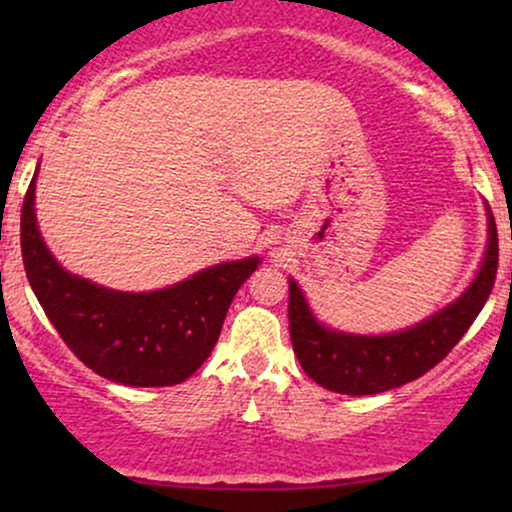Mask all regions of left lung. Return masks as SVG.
<instances>
[{
  "label": "left lung",
  "instance_id": "obj_1",
  "mask_svg": "<svg viewBox=\"0 0 512 512\" xmlns=\"http://www.w3.org/2000/svg\"><path fill=\"white\" fill-rule=\"evenodd\" d=\"M489 243L472 284L455 301L390 334H354L334 330L317 320L301 286L289 279L291 344L308 378L339 395H378L421 378L443 361L472 327L489 301L498 269V233L486 204Z\"/></svg>",
  "mask_w": 512,
  "mask_h": 512
}]
</instances>
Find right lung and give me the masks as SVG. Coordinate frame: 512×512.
<instances>
[{
  "instance_id": "obj_1",
  "label": "right lung",
  "mask_w": 512,
  "mask_h": 512,
  "mask_svg": "<svg viewBox=\"0 0 512 512\" xmlns=\"http://www.w3.org/2000/svg\"><path fill=\"white\" fill-rule=\"evenodd\" d=\"M35 170L21 209V252L31 289L64 344L103 378L129 387H166L207 361L257 255L221 262L158 291H115L67 272L40 236Z\"/></svg>"
}]
</instances>
